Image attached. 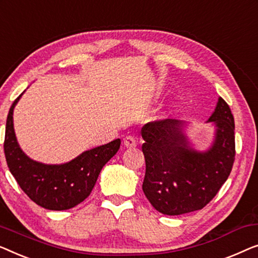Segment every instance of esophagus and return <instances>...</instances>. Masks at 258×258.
<instances>
[{
	"label": "esophagus",
	"mask_w": 258,
	"mask_h": 258,
	"mask_svg": "<svg viewBox=\"0 0 258 258\" xmlns=\"http://www.w3.org/2000/svg\"><path fill=\"white\" fill-rule=\"evenodd\" d=\"M124 145L126 147H136L137 146V140L136 138L132 136H126L124 138Z\"/></svg>",
	"instance_id": "34e87169"
}]
</instances>
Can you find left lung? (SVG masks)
<instances>
[{
  "label": "left lung",
  "instance_id": "left-lung-1",
  "mask_svg": "<svg viewBox=\"0 0 258 258\" xmlns=\"http://www.w3.org/2000/svg\"><path fill=\"white\" fill-rule=\"evenodd\" d=\"M206 122L215 128L206 151L191 146L184 121L165 119L148 122L140 131L146 161L143 190L161 214L181 215L202 209L229 176L235 160V122L221 97Z\"/></svg>",
  "mask_w": 258,
  "mask_h": 258
}]
</instances>
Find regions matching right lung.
<instances>
[{
  "label": "right lung",
  "instance_id": "add662e5",
  "mask_svg": "<svg viewBox=\"0 0 258 258\" xmlns=\"http://www.w3.org/2000/svg\"><path fill=\"white\" fill-rule=\"evenodd\" d=\"M22 94L13 103L7 118L5 154L10 173L36 205L49 210L74 208L91 193L101 168L120 147V139L83 152L64 164L32 160L22 151L14 130V108Z\"/></svg>",
  "mask_w": 258,
  "mask_h": 258
}]
</instances>
